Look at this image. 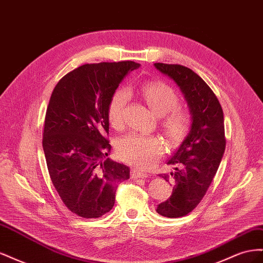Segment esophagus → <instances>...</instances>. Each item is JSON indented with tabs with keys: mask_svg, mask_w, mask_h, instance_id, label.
I'll return each instance as SVG.
<instances>
[{
	"mask_svg": "<svg viewBox=\"0 0 263 263\" xmlns=\"http://www.w3.org/2000/svg\"><path fill=\"white\" fill-rule=\"evenodd\" d=\"M147 177H148L147 173L141 172L137 169H133V171H132V178L133 179H145Z\"/></svg>",
	"mask_w": 263,
	"mask_h": 263,
	"instance_id": "obj_1",
	"label": "esophagus"
}]
</instances>
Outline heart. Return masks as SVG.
<instances>
[{
  "label": "heart",
  "instance_id": "obj_1",
  "mask_svg": "<svg viewBox=\"0 0 263 263\" xmlns=\"http://www.w3.org/2000/svg\"><path fill=\"white\" fill-rule=\"evenodd\" d=\"M148 106L158 116H163L162 126L172 141H180L189 133L192 119L183 108L178 107L179 97L172 87L163 82H149L141 87ZM129 101V91L116 90L110 98L107 116L115 128L123 125L124 110ZM117 153L122 160L139 169L154 166L164 153L163 141L153 135L129 133L117 141Z\"/></svg>",
  "mask_w": 263,
  "mask_h": 263
}]
</instances>
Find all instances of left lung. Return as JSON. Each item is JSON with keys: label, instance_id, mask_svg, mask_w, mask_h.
<instances>
[{"label": "left lung", "instance_id": "1", "mask_svg": "<svg viewBox=\"0 0 263 263\" xmlns=\"http://www.w3.org/2000/svg\"><path fill=\"white\" fill-rule=\"evenodd\" d=\"M155 67L180 86L192 115L190 133L166 161L174 165L173 172L160 176L174 186L168 200L157 206V213L178 218L202 201L218 170L226 147L224 113L216 95L194 71L160 62Z\"/></svg>", "mask_w": 263, "mask_h": 263}]
</instances>
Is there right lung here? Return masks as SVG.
<instances>
[{"label":"right lung","mask_w":263,"mask_h":263,"mask_svg":"<svg viewBox=\"0 0 263 263\" xmlns=\"http://www.w3.org/2000/svg\"><path fill=\"white\" fill-rule=\"evenodd\" d=\"M134 61L86 63L54 86L47 107L43 148L52 184L68 210L98 218L113 209L129 168L110 160L107 108Z\"/></svg>","instance_id":"add662e5"}]
</instances>
